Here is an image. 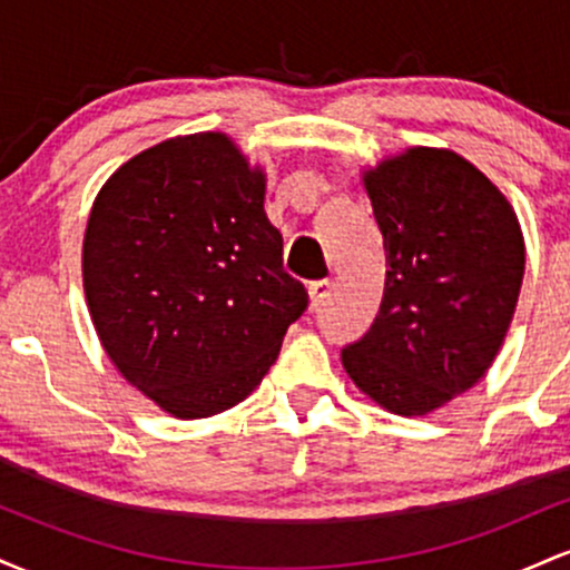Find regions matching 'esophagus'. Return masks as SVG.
I'll return each instance as SVG.
<instances>
[{
  "mask_svg": "<svg viewBox=\"0 0 570 570\" xmlns=\"http://www.w3.org/2000/svg\"><path fill=\"white\" fill-rule=\"evenodd\" d=\"M307 294H311V307H313V311H318V307H322L326 299H330L332 284H330V281H313V284L307 286Z\"/></svg>",
  "mask_w": 570,
  "mask_h": 570,
  "instance_id": "1",
  "label": "esophagus"
}]
</instances>
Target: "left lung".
I'll return each instance as SVG.
<instances>
[{
    "label": "left lung",
    "mask_w": 570,
    "mask_h": 570,
    "mask_svg": "<svg viewBox=\"0 0 570 570\" xmlns=\"http://www.w3.org/2000/svg\"><path fill=\"white\" fill-rule=\"evenodd\" d=\"M362 185L383 233L385 286L343 367L383 410L429 415L474 389L499 356L525 238L507 195L453 149L407 147L364 166Z\"/></svg>",
    "instance_id": "left-lung-1"
}]
</instances>
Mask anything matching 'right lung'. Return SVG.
Listing matches in <instances>:
<instances>
[{"label": "right lung", "mask_w": 570, "mask_h": 570, "mask_svg": "<svg viewBox=\"0 0 570 570\" xmlns=\"http://www.w3.org/2000/svg\"><path fill=\"white\" fill-rule=\"evenodd\" d=\"M265 189V168L233 136L200 130L141 149L90 206L82 286L96 335L171 417L244 402L307 307Z\"/></svg>", "instance_id": "add662e5"}]
</instances>
